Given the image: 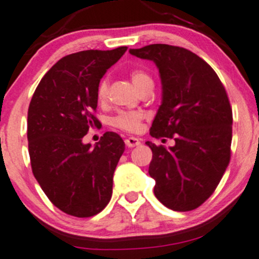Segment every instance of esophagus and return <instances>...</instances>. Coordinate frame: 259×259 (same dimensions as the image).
<instances>
[{
  "label": "esophagus",
  "instance_id": "obj_1",
  "mask_svg": "<svg viewBox=\"0 0 259 259\" xmlns=\"http://www.w3.org/2000/svg\"><path fill=\"white\" fill-rule=\"evenodd\" d=\"M125 145H126L127 147L139 146V145H140V140H139L138 138H134V136H132V138L125 139Z\"/></svg>",
  "mask_w": 259,
  "mask_h": 259
}]
</instances>
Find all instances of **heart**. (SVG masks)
I'll use <instances>...</instances> for the list:
<instances>
[{
  "label": "heart",
  "mask_w": 259,
  "mask_h": 259,
  "mask_svg": "<svg viewBox=\"0 0 259 259\" xmlns=\"http://www.w3.org/2000/svg\"><path fill=\"white\" fill-rule=\"evenodd\" d=\"M130 78H132L133 83L135 84L141 92H145L147 90H152L153 87V79L151 76L143 70H133L130 72ZM108 96V81L106 78L102 79L99 82L97 88V98L99 103H103L107 99ZM143 113L140 112H120L115 116L110 119V124L112 126L116 129L124 130L127 133H135L140 129L141 121H143Z\"/></svg>",
  "instance_id": "heart-1"
}]
</instances>
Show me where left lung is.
<instances>
[{"label": "left lung", "instance_id": "8db88e82", "mask_svg": "<svg viewBox=\"0 0 259 259\" xmlns=\"http://www.w3.org/2000/svg\"><path fill=\"white\" fill-rule=\"evenodd\" d=\"M129 51L160 71L162 103L150 134L175 140L169 149L146 143L153 193L176 211L197 209L217 189L231 157L232 109L225 87L208 62L184 48L151 44Z\"/></svg>", "mask_w": 259, "mask_h": 259}]
</instances>
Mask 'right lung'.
I'll list each match as a JSON object with an SVG mask.
<instances>
[{
  "mask_svg": "<svg viewBox=\"0 0 259 259\" xmlns=\"http://www.w3.org/2000/svg\"><path fill=\"white\" fill-rule=\"evenodd\" d=\"M126 47L84 50L59 60L39 82L28 109V150L35 180L56 208L91 218L112 198L113 175L125 144L107 132L91 146L82 138L96 118L99 81Z\"/></svg>",
  "mask_w": 259,
  "mask_h": 259,
  "instance_id": "1",
  "label": "right lung"
}]
</instances>
